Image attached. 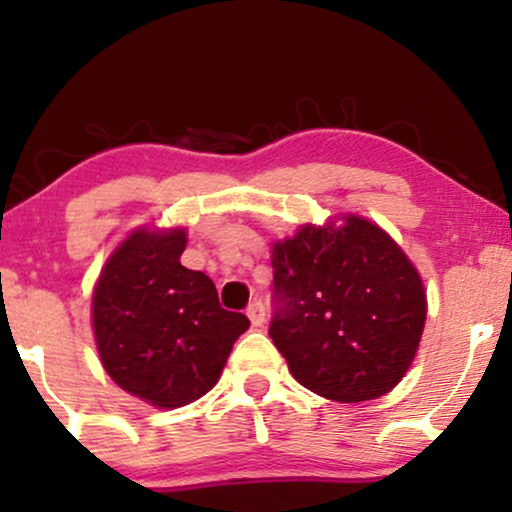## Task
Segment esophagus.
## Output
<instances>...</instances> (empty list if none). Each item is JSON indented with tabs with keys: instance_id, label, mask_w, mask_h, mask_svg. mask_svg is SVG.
I'll list each match as a JSON object with an SVG mask.
<instances>
[{
	"instance_id": "obj_1",
	"label": "esophagus",
	"mask_w": 512,
	"mask_h": 512,
	"mask_svg": "<svg viewBox=\"0 0 512 512\" xmlns=\"http://www.w3.org/2000/svg\"><path fill=\"white\" fill-rule=\"evenodd\" d=\"M248 317H250L252 327H262V325H264V303H262V301L250 303Z\"/></svg>"
}]
</instances>
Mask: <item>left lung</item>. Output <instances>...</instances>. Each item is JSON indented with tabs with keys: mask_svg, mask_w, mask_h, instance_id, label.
Returning a JSON list of instances; mask_svg holds the SVG:
<instances>
[{
	"mask_svg": "<svg viewBox=\"0 0 512 512\" xmlns=\"http://www.w3.org/2000/svg\"><path fill=\"white\" fill-rule=\"evenodd\" d=\"M269 337L293 378L334 402H366L404 378L426 322L421 276L380 226L344 216L272 250Z\"/></svg>",
	"mask_w": 512,
	"mask_h": 512,
	"instance_id": "obj_1",
	"label": "left lung"
}]
</instances>
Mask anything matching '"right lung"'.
<instances>
[{
    "instance_id": "right-lung-1",
    "label": "right lung",
    "mask_w": 512,
    "mask_h": 512,
    "mask_svg": "<svg viewBox=\"0 0 512 512\" xmlns=\"http://www.w3.org/2000/svg\"><path fill=\"white\" fill-rule=\"evenodd\" d=\"M182 228H139L105 262L93 291L103 368L129 395L175 409L207 395L250 327L223 310L214 281L180 264Z\"/></svg>"
}]
</instances>
